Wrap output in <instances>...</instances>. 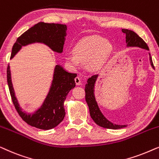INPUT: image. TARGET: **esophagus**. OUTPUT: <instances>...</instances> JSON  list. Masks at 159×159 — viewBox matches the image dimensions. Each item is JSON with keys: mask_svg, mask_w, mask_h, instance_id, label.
Wrapping results in <instances>:
<instances>
[{"mask_svg": "<svg viewBox=\"0 0 159 159\" xmlns=\"http://www.w3.org/2000/svg\"><path fill=\"white\" fill-rule=\"evenodd\" d=\"M75 83L77 84V85H80V84H81V80H80V78L79 77H75Z\"/></svg>", "mask_w": 159, "mask_h": 159, "instance_id": "34e87169", "label": "esophagus"}]
</instances>
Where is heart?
<instances>
[{"label": "heart", "instance_id": "b5f03b06", "mask_svg": "<svg viewBox=\"0 0 159 159\" xmlns=\"http://www.w3.org/2000/svg\"><path fill=\"white\" fill-rule=\"evenodd\" d=\"M111 51V45L106 39L90 36L76 43L73 53H66L65 58L73 66L77 67L81 63H88L90 69H98L106 62Z\"/></svg>", "mask_w": 159, "mask_h": 159}]
</instances>
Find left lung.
<instances>
[{
	"label": "left lung",
	"mask_w": 159,
	"mask_h": 159,
	"mask_svg": "<svg viewBox=\"0 0 159 159\" xmlns=\"http://www.w3.org/2000/svg\"><path fill=\"white\" fill-rule=\"evenodd\" d=\"M121 31L126 34V43H127L128 47H140L141 48H144L149 51V48L146 44V43L140 37H139L138 34H136L135 32L127 29H122ZM149 55L150 62H151V64L153 66V68H154L151 54L149 53ZM98 76V75H94L89 78L88 81H87V84H85V88H84L85 101L88 105L91 118L93 119V120L95 121V124H97L100 127L106 128V129H118L127 127V125H118L111 123L103 116L101 111H100L94 95V87Z\"/></svg>",
	"instance_id": "1"
}]
</instances>
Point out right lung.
<instances>
[{
	"mask_svg": "<svg viewBox=\"0 0 159 159\" xmlns=\"http://www.w3.org/2000/svg\"><path fill=\"white\" fill-rule=\"evenodd\" d=\"M66 25L39 22L19 36L13 45L12 58L21 47L34 43H43L57 53H62ZM77 74L68 72L60 65L54 69L53 79L49 93L43 105L33 114L22 111L19 105L11 77L10 66L7 67V82L11 99L21 118L28 125L41 129H51L61 122L65 116L64 103L69 91L75 87Z\"/></svg>",
	"mask_w": 159,
	"mask_h": 159,
	"instance_id": "obj_1",
	"label": "right lung"
}]
</instances>
